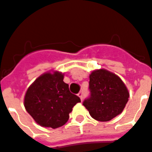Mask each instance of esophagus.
Listing matches in <instances>:
<instances>
[{
  "instance_id": "1",
  "label": "esophagus",
  "mask_w": 152,
  "mask_h": 152,
  "mask_svg": "<svg viewBox=\"0 0 152 152\" xmlns=\"http://www.w3.org/2000/svg\"><path fill=\"white\" fill-rule=\"evenodd\" d=\"M78 96H79V97L82 101V99H83V93H82V92H80V93H78Z\"/></svg>"
}]
</instances>
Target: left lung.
Listing matches in <instances>:
<instances>
[{
    "mask_svg": "<svg viewBox=\"0 0 152 152\" xmlns=\"http://www.w3.org/2000/svg\"><path fill=\"white\" fill-rule=\"evenodd\" d=\"M90 96L83 102L91 117L108 122L124 110L129 92L121 78L105 69H97L89 75Z\"/></svg>",
    "mask_w": 152,
    "mask_h": 152,
    "instance_id": "obj_1",
    "label": "left lung"
}]
</instances>
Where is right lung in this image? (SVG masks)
Returning <instances> with one entry per match:
<instances>
[{"instance_id":"add662e5","label":"right lung","mask_w":152,"mask_h":152,"mask_svg":"<svg viewBox=\"0 0 152 152\" xmlns=\"http://www.w3.org/2000/svg\"><path fill=\"white\" fill-rule=\"evenodd\" d=\"M80 99L69 91L59 72H46L28 88L24 105L30 115L43 127L56 129L67 122L73 106Z\"/></svg>"}]
</instances>
